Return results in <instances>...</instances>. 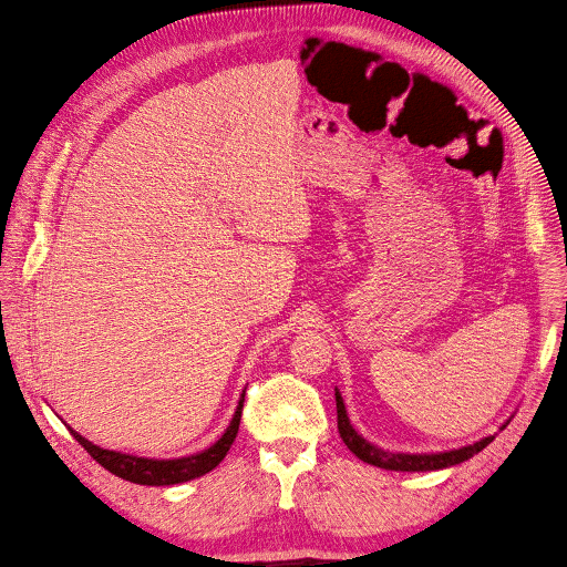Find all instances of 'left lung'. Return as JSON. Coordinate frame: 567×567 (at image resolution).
<instances>
[{
	"label": "left lung",
	"mask_w": 567,
	"mask_h": 567,
	"mask_svg": "<svg viewBox=\"0 0 567 567\" xmlns=\"http://www.w3.org/2000/svg\"><path fill=\"white\" fill-rule=\"evenodd\" d=\"M337 420H339V433L346 442V446L363 462L385 468V471H437V468H446V466H455L468 457H473L475 453H480L484 446H489L494 442V435L482 437L475 444L462 446V449H453V451H444V453H392V451H383L374 444H370L368 440H363L354 426L348 420V411L341 392L337 390ZM505 429V426H503Z\"/></svg>",
	"instance_id": "left-lung-1"
}]
</instances>
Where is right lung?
<instances>
[{
  "mask_svg": "<svg viewBox=\"0 0 567 567\" xmlns=\"http://www.w3.org/2000/svg\"><path fill=\"white\" fill-rule=\"evenodd\" d=\"M241 406H245V392H241V396L237 401L235 415H233L228 429L224 431V435L210 449L188 455V457H177V460H150V457H136V455H127V453H118V451H107V449L92 444L90 440H85L73 429H69V431L78 440V444L85 446V451L110 473H114L123 480H130L134 484H147V487H168V484L188 482V480H195V477L213 471L226 457L230 444L237 437Z\"/></svg>",
  "mask_w": 567,
  "mask_h": 567,
  "instance_id": "right-lung-1",
  "label": "right lung"
}]
</instances>
